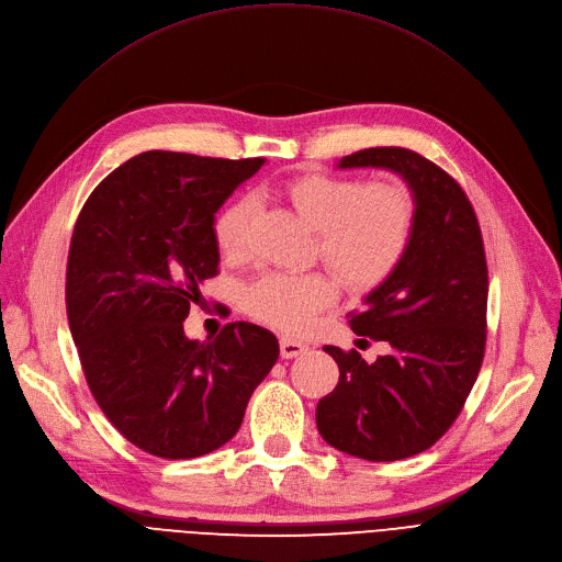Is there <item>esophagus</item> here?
<instances>
[{
    "label": "esophagus",
    "instance_id": "1",
    "mask_svg": "<svg viewBox=\"0 0 562 562\" xmlns=\"http://www.w3.org/2000/svg\"><path fill=\"white\" fill-rule=\"evenodd\" d=\"M306 350H308V345H304V342H300V340H295V338H288V336L281 338V357H283V359H297V357H302Z\"/></svg>",
    "mask_w": 562,
    "mask_h": 562
}]
</instances>
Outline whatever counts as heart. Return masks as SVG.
Segmentation results:
<instances>
[{
  "instance_id": "1",
  "label": "heart",
  "mask_w": 562,
  "mask_h": 562,
  "mask_svg": "<svg viewBox=\"0 0 562 562\" xmlns=\"http://www.w3.org/2000/svg\"><path fill=\"white\" fill-rule=\"evenodd\" d=\"M292 210L317 228V258H325L352 290L382 285L405 260L418 207L405 184L334 173H302L281 187ZM254 201L243 194L228 201L212 224L220 254L228 260L245 258ZM340 283L334 272L306 274L270 272L245 292V308L260 323L285 334L308 331L317 315L338 300Z\"/></svg>"
}]
</instances>
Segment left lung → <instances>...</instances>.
<instances>
[{"instance_id": "obj_1", "label": "left lung", "mask_w": 562, "mask_h": 562, "mask_svg": "<svg viewBox=\"0 0 562 562\" xmlns=\"http://www.w3.org/2000/svg\"><path fill=\"white\" fill-rule=\"evenodd\" d=\"M342 169L384 167L416 199L412 247L397 270L347 313L357 336L391 352L366 363L357 350L325 345L338 384L317 403L327 443L370 462H393L435 446L460 416L487 342V258L475 210L460 182L432 159L400 146L363 148Z\"/></svg>"}]
</instances>
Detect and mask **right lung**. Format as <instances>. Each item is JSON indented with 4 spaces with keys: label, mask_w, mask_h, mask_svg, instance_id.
I'll use <instances>...</instances> for the list:
<instances>
[{
    "label": "right lung",
    "mask_w": 562,
    "mask_h": 562,
    "mask_svg": "<svg viewBox=\"0 0 562 562\" xmlns=\"http://www.w3.org/2000/svg\"><path fill=\"white\" fill-rule=\"evenodd\" d=\"M265 165L146 150L106 176L79 210L66 267V313L102 414L144 452L192 460L224 446L279 340L228 323L187 340L199 285L220 274L215 212Z\"/></svg>",
    "instance_id": "right-lung-1"
}]
</instances>
